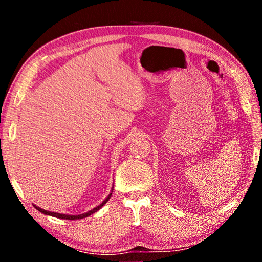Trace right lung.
<instances>
[{
  "instance_id": "obj_1",
  "label": "right lung",
  "mask_w": 262,
  "mask_h": 262,
  "mask_svg": "<svg viewBox=\"0 0 262 262\" xmlns=\"http://www.w3.org/2000/svg\"><path fill=\"white\" fill-rule=\"evenodd\" d=\"M112 192H113V187H112V189H111V193L107 195V198H106L105 200L100 203V205H98L97 207H95L94 209H91V210H89V211H86V212H84V214H79V215L61 214V212H54V211H48V210H45V209H42V208L38 207V206H35V205H33V206H34L35 209L40 211L41 214H43V215H50V216L56 217V219H61V220H70V221H73V220H81V219H85V217L92 215V214H94V212H96V211H98L101 207H103L104 205H106V202H107V201L110 200L111 195H112Z\"/></svg>"
}]
</instances>
